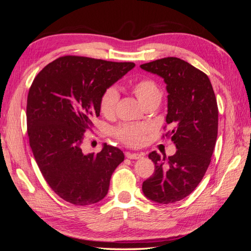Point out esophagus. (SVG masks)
<instances>
[{"mask_svg":"<svg viewBox=\"0 0 251 251\" xmlns=\"http://www.w3.org/2000/svg\"><path fill=\"white\" fill-rule=\"evenodd\" d=\"M126 156L128 159H140L143 157V154L142 153H130V151H127Z\"/></svg>","mask_w":251,"mask_h":251,"instance_id":"1","label":"esophagus"}]
</instances>
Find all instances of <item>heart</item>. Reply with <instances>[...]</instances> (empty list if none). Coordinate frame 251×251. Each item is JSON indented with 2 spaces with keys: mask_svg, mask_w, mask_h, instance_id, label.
<instances>
[{
  "mask_svg": "<svg viewBox=\"0 0 251 251\" xmlns=\"http://www.w3.org/2000/svg\"><path fill=\"white\" fill-rule=\"evenodd\" d=\"M131 90L143 107L153 102L159 103L161 100V91L157 83L151 79L136 80L131 85ZM118 100L119 94L116 88L110 87L104 90L100 102V112L104 116L113 115ZM150 128L146 125H121L113 131V134L118 140L128 147H139L146 140Z\"/></svg>",
  "mask_w": 251,
  "mask_h": 251,
  "instance_id": "heart-1",
  "label": "heart"
}]
</instances>
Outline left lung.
Wrapping results in <instances>:
<instances>
[{
    "label": "left lung",
    "mask_w": 251,
    "mask_h": 251,
    "mask_svg": "<svg viewBox=\"0 0 251 251\" xmlns=\"http://www.w3.org/2000/svg\"><path fill=\"white\" fill-rule=\"evenodd\" d=\"M140 68L165 82V120L177 149L169 158L149 155L155 172L142 183V192L156 203H175L194 192L207 171L218 135L217 100L207 75L183 59L165 57Z\"/></svg>",
    "instance_id": "1"
}]
</instances>
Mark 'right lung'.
<instances>
[{
    "label": "right lung",
    "instance_id": "obj_1",
    "mask_svg": "<svg viewBox=\"0 0 251 251\" xmlns=\"http://www.w3.org/2000/svg\"><path fill=\"white\" fill-rule=\"evenodd\" d=\"M135 67L82 56H63L36 75L27 98V130L35 161L60 198L74 205L100 202L112 174L125 160L123 151L103 144L83 154V134L100 116V97Z\"/></svg>",
    "mask_w": 251,
    "mask_h": 251
}]
</instances>
